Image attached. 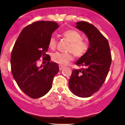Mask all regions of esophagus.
I'll use <instances>...</instances> for the list:
<instances>
[{
  "mask_svg": "<svg viewBox=\"0 0 125 125\" xmlns=\"http://www.w3.org/2000/svg\"><path fill=\"white\" fill-rule=\"evenodd\" d=\"M63 68H64V66L59 65V69H60V71H61V70H62Z\"/></svg>",
  "mask_w": 125,
  "mask_h": 125,
  "instance_id": "obj_1",
  "label": "esophagus"
}]
</instances>
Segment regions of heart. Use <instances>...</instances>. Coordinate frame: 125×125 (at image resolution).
Masks as SVG:
<instances>
[{"instance_id":"1","label":"heart","mask_w":125,"mask_h":125,"mask_svg":"<svg viewBox=\"0 0 125 125\" xmlns=\"http://www.w3.org/2000/svg\"><path fill=\"white\" fill-rule=\"evenodd\" d=\"M63 36L70 42L68 48V53L56 52L52 56V60L61 66L67 65L73 59L72 52L77 57H80L86 53L88 49V45L81 39L80 34L75 30H68L62 34ZM57 41L54 36L49 39L48 46L51 49L56 48Z\"/></svg>"}]
</instances>
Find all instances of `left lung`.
<instances>
[{
	"mask_svg": "<svg viewBox=\"0 0 125 125\" xmlns=\"http://www.w3.org/2000/svg\"><path fill=\"white\" fill-rule=\"evenodd\" d=\"M76 28L88 37L89 47L84 55L76 61L82 66L72 71L69 88L74 95L89 97L100 89L105 81L112 62L108 41L96 27L86 21H78Z\"/></svg>",
	"mask_w": 125,
	"mask_h": 125,
	"instance_id": "obj_1",
	"label": "left lung"
}]
</instances>
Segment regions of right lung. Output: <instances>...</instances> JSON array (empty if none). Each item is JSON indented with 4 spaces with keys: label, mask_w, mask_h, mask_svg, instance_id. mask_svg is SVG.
Instances as JSON below:
<instances>
[{
    "label": "right lung",
    "mask_w": 125,
    "mask_h": 125,
    "mask_svg": "<svg viewBox=\"0 0 125 125\" xmlns=\"http://www.w3.org/2000/svg\"><path fill=\"white\" fill-rule=\"evenodd\" d=\"M59 27L54 21L34 22L23 29L13 46L12 74L20 89L32 98L44 96L50 90L53 78L59 71L58 64L50 62L51 57L47 54L49 39ZM42 56L48 62L38 67L37 61Z\"/></svg>",
    "instance_id": "1"
}]
</instances>
